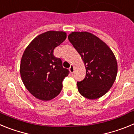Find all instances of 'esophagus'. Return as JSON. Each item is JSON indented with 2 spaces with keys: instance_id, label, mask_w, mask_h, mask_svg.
<instances>
[{
  "instance_id": "esophagus-1",
  "label": "esophagus",
  "mask_w": 134,
  "mask_h": 134,
  "mask_svg": "<svg viewBox=\"0 0 134 134\" xmlns=\"http://www.w3.org/2000/svg\"><path fill=\"white\" fill-rule=\"evenodd\" d=\"M69 70H70V71L71 73L74 72V65L71 64L70 67L69 68Z\"/></svg>"
}]
</instances>
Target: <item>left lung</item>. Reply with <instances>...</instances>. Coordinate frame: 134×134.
Masks as SVG:
<instances>
[{"label":"left lung","mask_w":134,"mask_h":134,"mask_svg":"<svg viewBox=\"0 0 134 134\" xmlns=\"http://www.w3.org/2000/svg\"><path fill=\"white\" fill-rule=\"evenodd\" d=\"M68 37L86 68L84 80L77 82L79 92L88 99L101 97L111 88L118 74L114 54L105 42L88 32H72Z\"/></svg>","instance_id":"1"}]
</instances>
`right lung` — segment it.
I'll use <instances>...</instances> for the list:
<instances>
[{
    "mask_svg": "<svg viewBox=\"0 0 134 134\" xmlns=\"http://www.w3.org/2000/svg\"><path fill=\"white\" fill-rule=\"evenodd\" d=\"M66 38L64 31H49L37 36L21 58L20 74L23 84L35 98L49 100L59 94L62 81L69 74L54 49Z\"/></svg>",
    "mask_w": 134,
    "mask_h": 134,
    "instance_id": "right-lung-1",
    "label": "right lung"
}]
</instances>
